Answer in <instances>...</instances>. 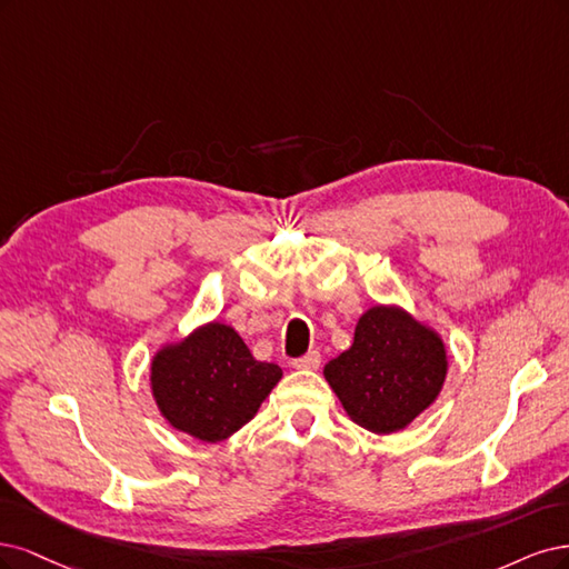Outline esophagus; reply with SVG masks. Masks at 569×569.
<instances>
[{"mask_svg":"<svg viewBox=\"0 0 569 569\" xmlns=\"http://www.w3.org/2000/svg\"><path fill=\"white\" fill-rule=\"evenodd\" d=\"M290 363H292V369H305V371H315V369H319V363H321V355H319L317 350H311V352H307L305 357H298V359H292Z\"/></svg>","mask_w":569,"mask_h":569,"instance_id":"obj_1","label":"esophagus"}]
</instances>
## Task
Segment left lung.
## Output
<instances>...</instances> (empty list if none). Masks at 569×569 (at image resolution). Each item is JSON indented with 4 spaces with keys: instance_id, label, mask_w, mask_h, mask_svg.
I'll return each instance as SVG.
<instances>
[{
    "instance_id": "left-lung-1",
    "label": "left lung",
    "mask_w": 569,
    "mask_h": 569,
    "mask_svg": "<svg viewBox=\"0 0 569 569\" xmlns=\"http://www.w3.org/2000/svg\"><path fill=\"white\" fill-rule=\"evenodd\" d=\"M323 376L357 426L390 435L437 399L447 352L407 311L373 307L359 319L350 350L328 361Z\"/></svg>"
}]
</instances>
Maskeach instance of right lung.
Wrapping results in <instances>:
<instances>
[{
	"mask_svg": "<svg viewBox=\"0 0 569 569\" xmlns=\"http://www.w3.org/2000/svg\"><path fill=\"white\" fill-rule=\"evenodd\" d=\"M281 376L277 363L254 359L241 336L217 321L164 347L151 366L162 416L200 442H222L241 430Z\"/></svg>",
	"mask_w": 569,
	"mask_h": 569,
	"instance_id": "add662e5",
	"label": "right lung"
}]
</instances>
